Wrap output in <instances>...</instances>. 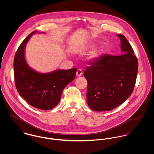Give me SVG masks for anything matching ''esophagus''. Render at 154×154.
Segmentation results:
<instances>
[{
  "mask_svg": "<svg viewBox=\"0 0 154 154\" xmlns=\"http://www.w3.org/2000/svg\"><path fill=\"white\" fill-rule=\"evenodd\" d=\"M82 70L81 69H78L76 72V76H81L82 75Z\"/></svg>",
  "mask_w": 154,
  "mask_h": 154,
  "instance_id": "obj_1",
  "label": "esophagus"
}]
</instances>
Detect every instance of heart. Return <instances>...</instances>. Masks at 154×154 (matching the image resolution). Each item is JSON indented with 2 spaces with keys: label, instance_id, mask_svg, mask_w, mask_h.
I'll list each match as a JSON object with an SVG mask.
<instances>
[{
  "label": "heart",
  "instance_id": "1",
  "mask_svg": "<svg viewBox=\"0 0 154 154\" xmlns=\"http://www.w3.org/2000/svg\"><path fill=\"white\" fill-rule=\"evenodd\" d=\"M98 53H97V52H95V53H92V54H91V59H95V58H97L98 56Z\"/></svg>",
  "mask_w": 154,
  "mask_h": 154
}]
</instances>
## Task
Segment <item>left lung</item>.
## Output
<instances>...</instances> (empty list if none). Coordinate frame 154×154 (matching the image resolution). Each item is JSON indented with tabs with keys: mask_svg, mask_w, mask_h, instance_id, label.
<instances>
[{
	"mask_svg": "<svg viewBox=\"0 0 154 154\" xmlns=\"http://www.w3.org/2000/svg\"><path fill=\"white\" fill-rule=\"evenodd\" d=\"M120 38L123 54H104L89 63L84 76L88 82V106L96 111L112 110L124 103L132 94L138 70V62L126 37Z\"/></svg>",
	"mask_w": 154,
	"mask_h": 154,
	"instance_id": "left-lung-1",
	"label": "left lung"
}]
</instances>
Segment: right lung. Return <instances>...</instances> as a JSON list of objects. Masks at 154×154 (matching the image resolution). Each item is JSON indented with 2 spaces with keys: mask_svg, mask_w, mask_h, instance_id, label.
I'll return each mask as SVG.
<instances>
[{
  "mask_svg": "<svg viewBox=\"0 0 154 154\" xmlns=\"http://www.w3.org/2000/svg\"><path fill=\"white\" fill-rule=\"evenodd\" d=\"M35 32H31L19 46L14 57V79L17 89L31 106L43 110L56 107L66 85L76 76V67L69 70H57L48 73H40L30 68L24 56L25 45Z\"/></svg>",
  "mask_w": 154,
  "mask_h": 154,
  "instance_id": "right-lung-1",
  "label": "right lung"
}]
</instances>
